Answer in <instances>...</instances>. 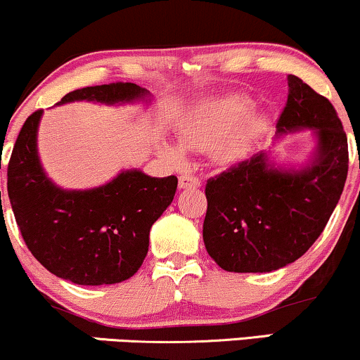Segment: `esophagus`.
Listing matches in <instances>:
<instances>
[{
	"instance_id": "34e87169",
	"label": "esophagus",
	"mask_w": 360,
	"mask_h": 360,
	"mask_svg": "<svg viewBox=\"0 0 360 360\" xmlns=\"http://www.w3.org/2000/svg\"><path fill=\"white\" fill-rule=\"evenodd\" d=\"M201 181L200 177L196 176H189V174H183L179 177V188L181 189H191V188H200Z\"/></svg>"
}]
</instances>
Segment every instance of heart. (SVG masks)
<instances>
[{"label": "heart", "instance_id": "heart-1", "mask_svg": "<svg viewBox=\"0 0 360 360\" xmlns=\"http://www.w3.org/2000/svg\"><path fill=\"white\" fill-rule=\"evenodd\" d=\"M254 101L245 94H230L205 108L194 111L177 128V142L186 150L212 152L221 164L243 159L250 146L266 127L264 115L250 113ZM160 154L172 164L184 160L183 150L164 143Z\"/></svg>", "mask_w": 360, "mask_h": 360}]
</instances>
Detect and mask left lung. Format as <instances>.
<instances>
[{"label": "left lung", "instance_id": "left-lung-1", "mask_svg": "<svg viewBox=\"0 0 360 360\" xmlns=\"http://www.w3.org/2000/svg\"><path fill=\"white\" fill-rule=\"evenodd\" d=\"M288 88L278 139L313 130L311 160L284 169L259 152L206 183L205 247L229 272H271L295 262L323 232L344 191L349 147L335 108L292 74Z\"/></svg>", "mask_w": 360, "mask_h": 360}]
</instances>
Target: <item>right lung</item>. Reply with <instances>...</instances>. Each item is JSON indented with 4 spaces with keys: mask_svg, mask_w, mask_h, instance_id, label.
Wrapping results in <instances>:
<instances>
[{
    "mask_svg": "<svg viewBox=\"0 0 360 360\" xmlns=\"http://www.w3.org/2000/svg\"><path fill=\"white\" fill-rule=\"evenodd\" d=\"M147 94L134 82H111L71 91L59 105H117ZM42 113L37 110L23 123L8 164V198L28 250L57 278L81 286L131 278L148 252L150 226L174 200L177 177L128 169L100 188L62 189L45 174L37 152Z\"/></svg>",
    "mask_w": 360,
    "mask_h": 360,
    "instance_id": "1",
    "label": "right lung"
}]
</instances>
